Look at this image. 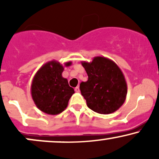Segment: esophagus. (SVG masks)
<instances>
[{"label": "esophagus", "instance_id": "1", "mask_svg": "<svg viewBox=\"0 0 159 159\" xmlns=\"http://www.w3.org/2000/svg\"><path fill=\"white\" fill-rule=\"evenodd\" d=\"M75 91L76 93H79V92H80V88H79V87H76L75 88Z\"/></svg>", "mask_w": 159, "mask_h": 159}]
</instances>
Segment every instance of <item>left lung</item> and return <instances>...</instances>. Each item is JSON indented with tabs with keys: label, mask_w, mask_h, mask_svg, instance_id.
<instances>
[{
	"label": "left lung",
	"mask_w": 159,
	"mask_h": 159,
	"mask_svg": "<svg viewBox=\"0 0 159 159\" xmlns=\"http://www.w3.org/2000/svg\"><path fill=\"white\" fill-rule=\"evenodd\" d=\"M81 64L88 80L80 84V90L89 108L101 114L117 111L127 95V84L119 66L105 57H95L92 62Z\"/></svg>",
	"instance_id": "left-lung-1"
}]
</instances>
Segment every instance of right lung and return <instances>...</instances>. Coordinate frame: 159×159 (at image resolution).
<instances>
[{"mask_svg": "<svg viewBox=\"0 0 159 159\" xmlns=\"http://www.w3.org/2000/svg\"><path fill=\"white\" fill-rule=\"evenodd\" d=\"M72 62L65 63L69 66ZM64 67L58 61H52L42 66L33 78L31 96L36 106L50 115L61 114L66 108L69 100L75 93L66 78L62 76Z\"/></svg>", "mask_w": 159, "mask_h": 159, "instance_id": "add662e5", "label": "right lung"}]
</instances>
